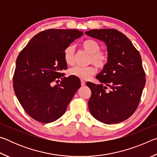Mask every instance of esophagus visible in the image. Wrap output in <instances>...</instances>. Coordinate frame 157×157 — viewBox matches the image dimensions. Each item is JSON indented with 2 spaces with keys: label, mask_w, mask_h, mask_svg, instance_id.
I'll list each match as a JSON object with an SVG mask.
<instances>
[{
  "label": "esophagus",
  "mask_w": 157,
  "mask_h": 157,
  "mask_svg": "<svg viewBox=\"0 0 157 157\" xmlns=\"http://www.w3.org/2000/svg\"><path fill=\"white\" fill-rule=\"evenodd\" d=\"M85 84H86V83H85V82H84V81H83V80H81V85H82V86H84Z\"/></svg>",
  "instance_id": "34e87169"
}]
</instances>
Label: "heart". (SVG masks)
<instances>
[{
  "instance_id": "obj_1",
  "label": "heart",
  "mask_w": 157,
  "mask_h": 157,
  "mask_svg": "<svg viewBox=\"0 0 157 157\" xmlns=\"http://www.w3.org/2000/svg\"><path fill=\"white\" fill-rule=\"evenodd\" d=\"M82 47L85 51L90 54L89 62L92 63L96 67L102 68L107 64L108 61L107 52L100 50V44L94 39H86L82 43ZM75 56V46L71 44L63 50V59L68 65H72L74 63ZM96 73V69L93 66H74L68 70V74L82 79H88Z\"/></svg>"
}]
</instances>
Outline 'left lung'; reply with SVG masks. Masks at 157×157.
<instances>
[{
  "mask_svg": "<svg viewBox=\"0 0 157 157\" xmlns=\"http://www.w3.org/2000/svg\"><path fill=\"white\" fill-rule=\"evenodd\" d=\"M85 34L104 42L108 54L107 64L96 76L102 84L86 82L91 91L89 111L103 123H121L136 111L144 89L141 57L131 41L114 29H96ZM108 86L109 92L105 90Z\"/></svg>",
  "mask_w": 157,
  "mask_h": 157,
  "instance_id": "obj_1",
  "label": "left lung"
}]
</instances>
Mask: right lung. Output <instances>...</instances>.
Returning <instances> with one entry per match:
<instances>
[{
	"label": "right lung",
	"mask_w": 157,
	"mask_h": 157,
	"mask_svg": "<svg viewBox=\"0 0 157 157\" xmlns=\"http://www.w3.org/2000/svg\"><path fill=\"white\" fill-rule=\"evenodd\" d=\"M82 35L78 30L50 29L33 36L18 55L13 86L21 105L34 120H57L80 87L79 79L72 75L62 78L59 84L52 83L67 69L63 50Z\"/></svg>",
	"instance_id": "obj_1"
}]
</instances>
